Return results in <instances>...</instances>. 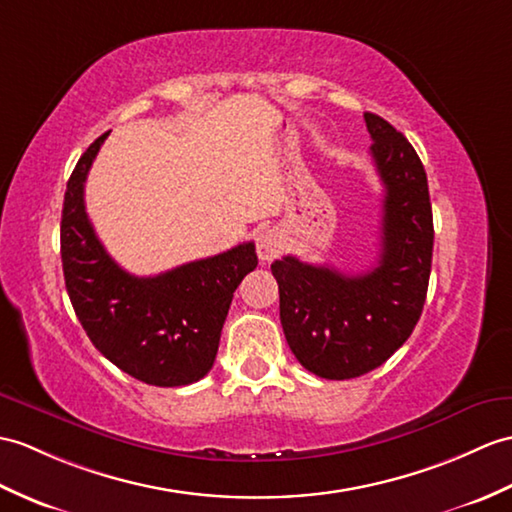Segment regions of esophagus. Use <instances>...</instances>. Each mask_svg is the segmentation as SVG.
<instances>
[{
	"instance_id": "esophagus-1",
	"label": "esophagus",
	"mask_w": 512,
	"mask_h": 512,
	"mask_svg": "<svg viewBox=\"0 0 512 512\" xmlns=\"http://www.w3.org/2000/svg\"><path fill=\"white\" fill-rule=\"evenodd\" d=\"M281 253V235L275 229H268L257 235V257L261 261H272Z\"/></svg>"
}]
</instances>
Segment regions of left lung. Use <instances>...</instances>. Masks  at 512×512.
Returning a JSON list of instances; mask_svg holds the SVG:
<instances>
[{"mask_svg": "<svg viewBox=\"0 0 512 512\" xmlns=\"http://www.w3.org/2000/svg\"><path fill=\"white\" fill-rule=\"evenodd\" d=\"M364 122L384 185L377 266L344 275L292 255L270 266L285 340L307 371L325 379L373 371L410 338L432 270L434 222L419 154L384 117L364 113Z\"/></svg>", "mask_w": 512, "mask_h": 512, "instance_id": "8db88e82", "label": "left lung"}]
</instances>
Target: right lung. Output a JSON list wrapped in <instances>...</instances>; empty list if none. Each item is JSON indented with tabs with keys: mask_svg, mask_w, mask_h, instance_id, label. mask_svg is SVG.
I'll return each mask as SVG.
<instances>
[{
	"mask_svg": "<svg viewBox=\"0 0 512 512\" xmlns=\"http://www.w3.org/2000/svg\"><path fill=\"white\" fill-rule=\"evenodd\" d=\"M109 133L82 154L67 181L61 259L69 301L93 347L150 386H187L216 360L233 292L257 268L255 244L135 277L106 253L85 209V181Z\"/></svg>",
	"mask_w": 512,
	"mask_h": 512,
	"instance_id": "add662e5",
	"label": "right lung"
}]
</instances>
